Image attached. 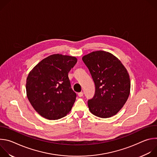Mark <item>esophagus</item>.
<instances>
[{
    "instance_id": "34e87169",
    "label": "esophagus",
    "mask_w": 157,
    "mask_h": 157,
    "mask_svg": "<svg viewBox=\"0 0 157 157\" xmlns=\"http://www.w3.org/2000/svg\"><path fill=\"white\" fill-rule=\"evenodd\" d=\"M78 96L79 97H82L83 96V92H80L78 93Z\"/></svg>"
}]
</instances>
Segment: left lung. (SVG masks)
Listing matches in <instances>:
<instances>
[{
  "label": "left lung",
  "instance_id": "left-lung-1",
  "mask_svg": "<svg viewBox=\"0 0 157 157\" xmlns=\"http://www.w3.org/2000/svg\"><path fill=\"white\" fill-rule=\"evenodd\" d=\"M82 59L95 84L94 96L87 101L89 110L101 118L116 115L130 94V80L127 70L118 58L104 51L93 52Z\"/></svg>",
  "mask_w": 157,
  "mask_h": 157
}]
</instances>
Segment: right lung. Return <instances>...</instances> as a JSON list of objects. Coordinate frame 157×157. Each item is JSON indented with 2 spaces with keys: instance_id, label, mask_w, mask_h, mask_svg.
Segmentation results:
<instances>
[{
  "instance_id": "1",
  "label": "right lung",
  "mask_w": 157,
  "mask_h": 157,
  "mask_svg": "<svg viewBox=\"0 0 157 157\" xmlns=\"http://www.w3.org/2000/svg\"><path fill=\"white\" fill-rule=\"evenodd\" d=\"M76 63L74 56L55 54L41 60L29 74L27 98L42 117L56 120L71 110L76 94L71 88L68 73Z\"/></svg>"
}]
</instances>
